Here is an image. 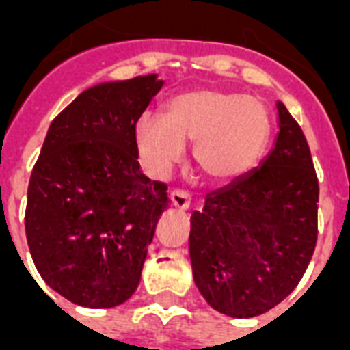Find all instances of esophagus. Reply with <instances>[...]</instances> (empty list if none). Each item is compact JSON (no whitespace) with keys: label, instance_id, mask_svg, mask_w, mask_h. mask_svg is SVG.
I'll return each instance as SVG.
<instances>
[{"label":"esophagus","instance_id":"obj_1","mask_svg":"<svg viewBox=\"0 0 350 350\" xmlns=\"http://www.w3.org/2000/svg\"><path fill=\"white\" fill-rule=\"evenodd\" d=\"M170 202H172V206H174L176 210H187L191 206V197L185 193V191H172L170 193Z\"/></svg>","mask_w":350,"mask_h":350}]
</instances>
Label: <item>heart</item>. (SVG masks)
Returning a JSON list of instances; mask_svg holds the SVG:
<instances>
[{"mask_svg": "<svg viewBox=\"0 0 350 350\" xmlns=\"http://www.w3.org/2000/svg\"><path fill=\"white\" fill-rule=\"evenodd\" d=\"M270 137V116L253 95L197 90L176 95L167 116L142 114L137 142L148 163L165 172L193 144L195 167L206 180L227 182L250 172Z\"/></svg>", "mask_w": 350, "mask_h": 350, "instance_id": "heart-1", "label": "heart"}]
</instances>
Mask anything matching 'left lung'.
<instances>
[{
	"mask_svg": "<svg viewBox=\"0 0 350 350\" xmlns=\"http://www.w3.org/2000/svg\"><path fill=\"white\" fill-rule=\"evenodd\" d=\"M279 133L260 167L206 195L191 215L193 278L215 311L262 315L300 283L317 243V182L308 140L278 103Z\"/></svg>",
	"mask_w": 350,
	"mask_h": 350,
	"instance_id": "8db88e82",
	"label": "left lung"
}]
</instances>
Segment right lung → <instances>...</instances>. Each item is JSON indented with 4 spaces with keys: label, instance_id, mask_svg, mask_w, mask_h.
I'll use <instances>...</instances> for the list:
<instances>
[{
    "label": "right lung",
    "instance_id": "add662e5",
    "mask_svg": "<svg viewBox=\"0 0 350 350\" xmlns=\"http://www.w3.org/2000/svg\"><path fill=\"white\" fill-rule=\"evenodd\" d=\"M157 75L103 82L50 123L29 178L26 238L44 283L82 308H114L140 283L167 185L140 172L137 122Z\"/></svg>",
    "mask_w": 350,
    "mask_h": 350
}]
</instances>
